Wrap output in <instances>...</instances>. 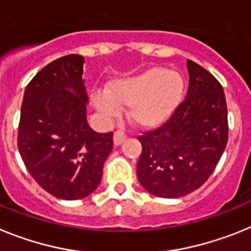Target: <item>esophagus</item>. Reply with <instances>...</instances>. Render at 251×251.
<instances>
[{
    "instance_id": "esophagus-1",
    "label": "esophagus",
    "mask_w": 251,
    "mask_h": 251,
    "mask_svg": "<svg viewBox=\"0 0 251 251\" xmlns=\"http://www.w3.org/2000/svg\"><path fill=\"white\" fill-rule=\"evenodd\" d=\"M126 139V134L123 131V130H116L115 134H113V143L115 145H120V144H123Z\"/></svg>"
}]
</instances>
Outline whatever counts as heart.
Listing matches in <instances>:
<instances>
[{
    "instance_id": "heart-1",
    "label": "heart",
    "mask_w": 251,
    "mask_h": 251,
    "mask_svg": "<svg viewBox=\"0 0 251 251\" xmlns=\"http://www.w3.org/2000/svg\"><path fill=\"white\" fill-rule=\"evenodd\" d=\"M184 82L179 73L164 68H149L130 77L113 80L107 92L93 95L100 112L113 116L117 106H130L128 117L141 127L162 125L180 103Z\"/></svg>"
}]
</instances>
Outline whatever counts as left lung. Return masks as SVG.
I'll use <instances>...</instances> for the list:
<instances>
[{"label": "left lung", "mask_w": 251, "mask_h": 251, "mask_svg": "<svg viewBox=\"0 0 251 251\" xmlns=\"http://www.w3.org/2000/svg\"><path fill=\"white\" fill-rule=\"evenodd\" d=\"M189 86L164 124L139 136V182L149 193L178 198L196 191L215 171L228 139L227 106L219 80L187 60Z\"/></svg>", "instance_id": "8db88e82"}]
</instances>
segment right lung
Listing matches in <instances>:
<instances>
[{
  "label": "right lung",
  "mask_w": 251,
  "mask_h": 251,
  "mask_svg": "<svg viewBox=\"0 0 251 251\" xmlns=\"http://www.w3.org/2000/svg\"><path fill=\"white\" fill-rule=\"evenodd\" d=\"M84 58L69 54L29 82L21 106L17 148L39 186L62 200H80L99 187L113 132L87 124Z\"/></svg>",
  "instance_id": "1"
}]
</instances>
